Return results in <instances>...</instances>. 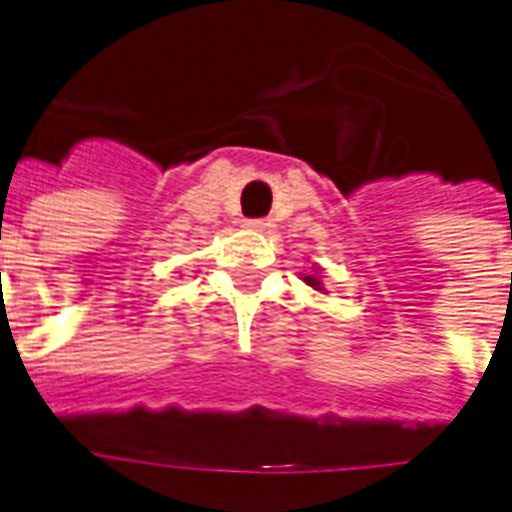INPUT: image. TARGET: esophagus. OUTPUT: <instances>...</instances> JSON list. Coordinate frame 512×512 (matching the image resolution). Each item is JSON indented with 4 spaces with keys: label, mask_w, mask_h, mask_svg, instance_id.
Instances as JSON below:
<instances>
[{
    "label": "esophagus",
    "mask_w": 512,
    "mask_h": 512,
    "mask_svg": "<svg viewBox=\"0 0 512 512\" xmlns=\"http://www.w3.org/2000/svg\"><path fill=\"white\" fill-rule=\"evenodd\" d=\"M246 227H249V230H257V233H266L274 224H271V219H252V222H246Z\"/></svg>",
    "instance_id": "esophagus-1"
}]
</instances>
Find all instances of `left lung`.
Masks as SVG:
<instances>
[{"label": "left lung", "mask_w": 512, "mask_h": 512, "mask_svg": "<svg viewBox=\"0 0 512 512\" xmlns=\"http://www.w3.org/2000/svg\"><path fill=\"white\" fill-rule=\"evenodd\" d=\"M304 282H307V285H310V288H315V290H323V282L318 277H315V274H304Z\"/></svg>", "instance_id": "1"}]
</instances>
